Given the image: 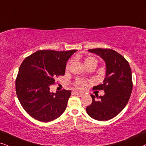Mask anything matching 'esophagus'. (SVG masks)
I'll use <instances>...</instances> for the list:
<instances>
[{"label":"esophagus","mask_w":146,"mask_h":146,"mask_svg":"<svg viewBox=\"0 0 146 146\" xmlns=\"http://www.w3.org/2000/svg\"><path fill=\"white\" fill-rule=\"evenodd\" d=\"M73 93L77 94V95H78L79 96H84V94L82 93V92H78V91H74Z\"/></svg>","instance_id":"obj_1"}]
</instances>
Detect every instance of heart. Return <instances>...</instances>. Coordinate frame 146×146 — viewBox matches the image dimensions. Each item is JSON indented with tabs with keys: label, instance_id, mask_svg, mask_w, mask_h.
Instances as JSON below:
<instances>
[{
	"label": "heart",
	"instance_id": "b5f03b06",
	"mask_svg": "<svg viewBox=\"0 0 146 146\" xmlns=\"http://www.w3.org/2000/svg\"><path fill=\"white\" fill-rule=\"evenodd\" d=\"M84 64L86 66L92 65V64H96V65H97V60H96L94 58H93V57H87L86 59L84 60ZM68 67L69 63L68 64L67 66H66V68L68 69ZM75 86H76L78 89L84 90L87 86V82L86 81L82 80V79H78V80L75 81Z\"/></svg>",
	"mask_w": 146,
	"mask_h": 146
}]
</instances>
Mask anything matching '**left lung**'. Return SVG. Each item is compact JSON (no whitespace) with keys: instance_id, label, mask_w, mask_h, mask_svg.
Instances as JSON below:
<instances>
[{"instance_id":"left-lung-1","label":"left lung","mask_w":146,"mask_h":146,"mask_svg":"<svg viewBox=\"0 0 146 146\" xmlns=\"http://www.w3.org/2000/svg\"><path fill=\"white\" fill-rule=\"evenodd\" d=\"M88 51L105 61L106 75L103 84L93 87L104 90L105 94L99 96V101H95V96L90 94L92 102L86 107V112L96 120H109L119 114L128 103L133 88L131 68L124 57L116 51L101 48Z\"/></svg>"}]
</instances>
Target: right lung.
Masks as SVG:
<instances>
[{"label": "right lung", "mask_w": 146, "mask_h": 146, "mask_svg": "<svg viewBox=\"0 0 146 146\" xmlns=\"http://www.w3.org/2000/svg\"><path fill=\"white\" fill-rule=\"evenodd\" d=\"M77 50H40L27 57L19 69L15 82L21 105L36 120L48 122L59 117L67 107L71 90L51 92L50 85L65 74L66 62Z\"/></svg>", "instance_id": "add662e5"}]
</instances>
